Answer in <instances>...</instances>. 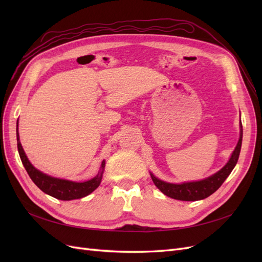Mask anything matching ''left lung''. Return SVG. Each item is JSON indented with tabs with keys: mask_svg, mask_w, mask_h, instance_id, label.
Here are the masks:
<instances>
[{
	"mask_svg": "<svg viewBox=\"0 0 262 262\" xmlns=\"http://www.w3.org/2000/svg\"><path fill=\"white\" fill-rule=\"evenodd\" d=\"M239 140L237 142V145L233 153L229 157L228 162L225 164L224 167H222L219 171L213 175L198 181H187L181 182V184H171L158 179L155 177L152 172H149L150 178H152L154 185L161 190V191L169 198L181 201H198L202 200L214 193L216 190L222 186L225 179L229 176L234 167L238 161L241 148H242V141H243V125L241 121L239 125Z\"/></svg>",
	"mask_w": 262,
	"mask_h": 262,
	"instance_id": "8db88e82",
	"label": "left lung"
}]
</instances>
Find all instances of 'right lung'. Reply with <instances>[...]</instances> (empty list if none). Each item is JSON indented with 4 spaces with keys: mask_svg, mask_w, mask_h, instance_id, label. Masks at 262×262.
<instances>
[{
    "mask_svg": "<svg viewBox=\"0 0 262 262\" xmlns=\"http://www.w3.org/2000/svg\"><path fill=\"white\" fill-rule=\"evenodd\" d=\"M16 137H17L18 153H19L24 167H25L31 180L35 182V185L45 193L55 198V199L70 201L74 199H81V198L89 195L100 185L102 173H104V170H105V164H106L105 160L101 162L100 169L97 175L90 180L77 182V181H72L68 179L52 177L37 169L36 167H34V165L29 162V160L25 154V150H24L19 141L18 120H17Z\"/></svg>",
    "mask_w": 262,
    "mask_h": 262,
    "instance_id": "right-lung-1",
    "label": "right lung"
}]
</instances>
